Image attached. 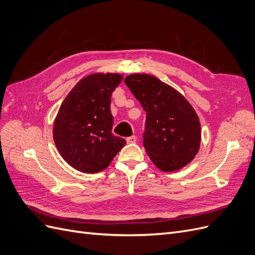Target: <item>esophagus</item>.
Returning <instances> with one entry per match:
<instances>
[{"label":"esophagus","mask_w":255,"mask_h":255,"mask_svg":"<svg viewBox=\"0 0 255 255\" xmlns=\"http://www.w3.org/2000/svg\"><path fill=\"white\" fill-rule=\"evenodd\" d=\"M127 142L128 143H135L136 142V137L134 135L130 136V137H128L127 138Z\"/></svg>","instance_id":"1"}]
</instances>
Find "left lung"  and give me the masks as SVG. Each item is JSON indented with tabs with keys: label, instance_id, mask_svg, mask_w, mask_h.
Returning a JSON list of instances; mask_svg holds the SVG:
<instances>
[{
	"label": "left lung",
	"instance_id": "obj_1",
	"mask_svg": "<svg viewBox=\"0 0 255 255\" xmlns=\"http://www.w3.org/2000/svg\"><path fill=\"white\" fill-rule=\"evenodd\" d=\"M125 83L146 113L143 146L153 164L165 172L188 165L201 143V125L194 107L154 75L129 74Z\"/></svg>",
	"mask_w": 255,
	"mask_h": 255
}]
</instances>
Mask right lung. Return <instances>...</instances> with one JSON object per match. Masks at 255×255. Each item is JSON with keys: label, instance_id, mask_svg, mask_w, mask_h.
Here are the masks:
<instances>
[{"label": "right lung", "instance_id": "obj_1", "mask_svg": "<svg viewBox=\"0 0 255 255\" xmlns=\"http://www.w3.org/2000/svg\"><path fill=\"white\" fill-rule=\"evenodd\" d=\"M119 73H92L76 83L61 103L53 126L60 156L75 170H104L127 141L112 133L113 91L122 82Z\"/></svg>", "mask_w": 255, "mask_h": 255}]
</instances>
